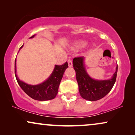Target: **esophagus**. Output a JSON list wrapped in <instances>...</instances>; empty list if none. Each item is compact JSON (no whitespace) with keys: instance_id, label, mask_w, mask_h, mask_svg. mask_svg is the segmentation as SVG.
Listing matches in <instances>:
<instances>
[{"instance_id":"34e87169","label":"esophagus","mask_w":135,"mask_h":135,"mask_svg":"<svg viewBox=\"0 0 135 135\" xmlns=\"http://www.w3.org/2000/svg\"><path fill=\"white\" fill-rule=\"evenodd\" d=\"M68 66H69V67H71V66H73V60H72L71 59H69L68 61Z\"/></svg>"}]
</instances>
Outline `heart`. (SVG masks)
Returning <instances> with one entry per match:
<instances>
[{"label": "heart", "instance_id": "b5f03b06", "mask_svg": "<svg viewBox=\"0 0 135 135\" xmlns=\"http://www.w3.org/2000/svg\"><path fill=\"white\" fill-rule=\"evenodd\" d=\"M86 44V43L84 41H78L77 42H76V44H75V47L77 48L83 47H84V46H85Z\"/></svg>", "mask_w": 135, "mask_h": 135}]
</instances>
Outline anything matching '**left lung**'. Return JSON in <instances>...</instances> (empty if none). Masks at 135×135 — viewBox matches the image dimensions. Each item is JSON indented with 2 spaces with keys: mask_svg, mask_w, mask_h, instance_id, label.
I'll list each match as a JSON object with an SVG mask.
<instances>
[{
  "mask_svg": "<svg viewBox=\"0 0 135 135\" xmlns=\"http://www.w3.org/2000/svg\"><path fill=\"white\" fill-rule=\"evenodd\" d=\"M84 60V56H77L73 59V67L76 74L79 93L81 97L86 100H99L104 97L113 87L117 77L118 66L112 79L96 80L91 79L86 73Z\"/></svg>",
  "mask_w": 135,
  "mask_h": 135,
  "instance_id": "left-lung-1",
  "label": "left lung"
}]
</instances>
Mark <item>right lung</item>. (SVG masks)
<instances>
[{
  "instance_id": "obj_1",
  "label": "right lung",
  "mask_w": 135,
  "mask_h": 135,
  "mask_svg": "<svg viewBox=\"0 0 135 135\" xmlns=\"http://www.w3.org/2000/svg\"><path fill=\"white\" fill-rule=\"evenodd\" d=\"M35 35L30 38L34 37ZM22 45L20 49L23 47ZM68 68V62L62 65H56L52 74L49 79L42 84L31 85L22 82L16 74V60L15 62V73L16 80L22 90L32 99L38 101H47L54 99L58 92L59 85L64 73Z\"/></svg>"
}]
</instances>
